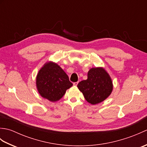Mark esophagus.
Instances as JSON below:
<instances>
[{"instance_id":"1","label":"esophagus","mask_w":147,"mask_h":147,"mask_svg":"<svg viewBox=\"0 0 147 147\" xmlns=\"http://www.w3.org/2000/svg\"><path fill=\"white\" fill-rule=\"evenodd\" d=\"M78 82H74V83H73V85L74 86H77L78 85Z\"/></svg>"}]
</instances>
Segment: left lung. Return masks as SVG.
I'll use <instances>...</instances> for the list:
<instances>
[{
	"instance_id": "8db88e82",
	"label": "left lung",
	"mask_w": 147,
	"mask_h": 147,
	"mask_svg": "<svg viewBox=\"0 0 147 147\" xmlns=\"http://www.w3.org/2000/svg\"><path fill=\"white\" fill-rule=\"evenodd\" d=\"M86 100L91 104L100 103L111 95L113 89L110 76L102 67L92 68L88 73V78L78 84Z\"/></svg>"
}]
</instances>
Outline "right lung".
<instances>
[{"instance_id":"add662e5","label":"right lung","mask_w":147,"mask_h":147,"mask_svg":"<svg viewBox=\"0 0 147 147\" xmlns=\"http://www.w3.org/2000/svg\"><path fill=\"white\" fill-rule=\"evenodd\" d=\"M36 83L40 95L51 102L60 100L66 90L73 86L66 73L52 62L45 64L39 71Z\"/></svg>"}]
</instances>
